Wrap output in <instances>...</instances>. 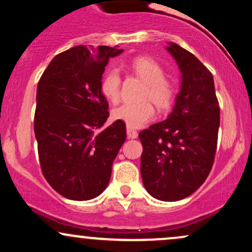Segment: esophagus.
Returning a JSON list of instances; mask_svg holds the SVG:
<instances>
[{"mask_svg": "<svg viewBox=\"0 0 252 252\" xmlns=\"http://www.w3.org/2000/svg\"><path fill=\"white\" fill-rule=\"evenodd\" d=\"M126 134H128V137L129 138H136L138 136L137 130L130 128V126H126Z\"/></svg>", "mask_w": 252, "mask_h": 252, "instance_id": "obj_1", "label": "esophagus"}]
</instances>
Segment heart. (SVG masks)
<instances>
[{
    "label": "heart",
    "mask_w": 252,
    "mask_h": 252,
    "mask_svg": "<svg viewBox=\"0 0 252 252\" xmlns=\"http://www.w3.org/2000/svg\"><path fill=\"white\" fill-rule=\"evenodd\" d=\"M129 67L137 77L146 82L142 98L146 100L137 103H124L112 110V118L126 124L130 128H141L153 120L155 109L150 100L160 110L170 108L175 97V85L167 79L166 72L158 62L149 57H136ZM121 74L117 70H109L100 80V92L106 99L116 103L121 97Z\"/></svg>",
    "instance_id": "heart-1"
}]
</instances>
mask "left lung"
<instances>
[{
  "instance_id": "8db88e82",
  "label": "left lung",
  "mask_w": 252,
  "mask_h": 252,
  "mask_svg": "<svg viewBox=\"0 0 252 252\" xmlns=\"http://www.w3.org/2000/svg\"><path fill=\"white\" fill-rule=\"evenodd\" d=\"M167 51L181 71V90L168 118L138 135L141 175L150 195L178 201L194 193L212 169L220 111L212 73L181 46L170 42Z\"/></svg>"
}]
</instances>
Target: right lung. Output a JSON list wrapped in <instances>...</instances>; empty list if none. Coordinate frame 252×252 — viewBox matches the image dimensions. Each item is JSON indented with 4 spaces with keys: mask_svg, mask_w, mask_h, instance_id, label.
<instances>
[{
    "mask_svg": "<svg viewBox=\"0 0 252 252\" xmlns=\"http://www.w3.org/2000/svg\"><path fill=\"white\" fill-rule=\"evenodd\" d=\"M123 50L76 46L58 54L40 78L34 132L41 172L52 189L71 200H90L106 189L112 162L126 137L109 117L100 80L110 58Z\"/></svg>",
    "mask_w": 252,
    "mask_h": 252,
    "instance_id": "add662e5",
    "label": "right lung"
}]
</instances>
